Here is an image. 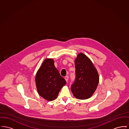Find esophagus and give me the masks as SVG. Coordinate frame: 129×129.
<instances>
[{
	"instance_id": "1",
	"label": "esophagus",
	"mask_w": 129,
	"mask_h": 129,
	"mask_svg": "<svg viewBox=\"0 0 129 129\" xmlns=\"http://www.w3.org/2000/svg\"><path fill=\"white\" fill-rule=\"evenodd\" d=\"M64 78H65V79L66 80V82H68V79H69V77H68V76H65Z\"/></svg>"
}]
</instances>
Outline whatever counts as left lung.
<instances>
[{
    "label": "left lung",
    "mask_w": 129,
    "mask_h": 129,
    "mask_svg": "<svg viewBox=\"0 0 129 129\" xmlns=\"http://www.w3.org/2000/svg\"><path fill=\"white\" fill-rule=\"evenodd\" d=\"M75 79L71 86L74 96L80 100L90 98L99 82L98 73L91 60L80 53L75 59Z\"/></svg>",
    "instance_id": "8db88e82"
}]
</instances>
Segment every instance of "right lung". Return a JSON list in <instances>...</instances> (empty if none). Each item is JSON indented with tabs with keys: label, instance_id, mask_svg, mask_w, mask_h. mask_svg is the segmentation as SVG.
I'll use <instances>...</instances> for the list:
<instances>
[{
	"label": "right lung",
	"instance_id": "right-lung-1",
	"mask_svg": "<svg viewBox=\"0 0 129 129\" xmlns=\"http://www.w3.org/2000/svg\"><path fill=\"white\" fill-rule=\"evenodd\" d=\"M37 91L40 96L48 101L57 97L66 82L54 65L53 58H46L37 71L35 77Z\"/></svg>",
	"mask_w": 129,
	"mask_h": 129
}]
</instances>
